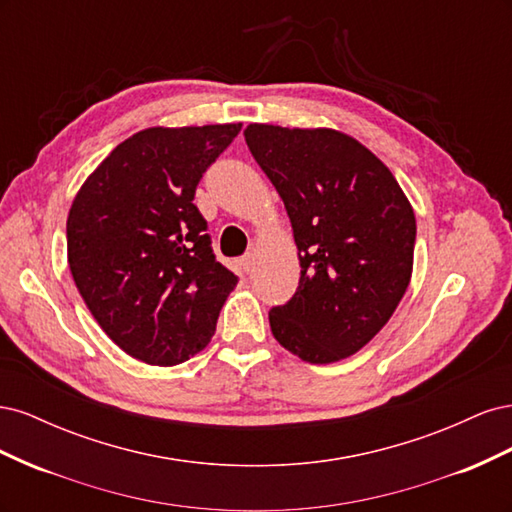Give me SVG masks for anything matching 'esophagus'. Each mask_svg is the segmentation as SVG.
Segmentation results:
<instances>
[{"label":"esophagus","instance_id":"1","mask_svg":"<svg viewBox=\"0 0 512 512\" xmlns=\"http://www.w3.org/2000/svg\"><path fill=\"white\" fill-rule=\"evenodd\" d=\"M254 265H256V254H254V252H247V254L241 258V267H243V271H245V273H250V271L254 269Z\"/></svg>","mask_w":512,"mask_h":512}]
</instances>
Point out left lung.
<instances>
[{"mask_svg": "<svg viewBox=\"0 0 512 512\" xmlns=\"http://www.w3.org/2000/svg\"><path fill=\"white\" fill-rule=\"evenodd\" d=\"M245 143L282 196L301 280L269 312L277 342L324 365L359 352L410 284L416 220L374 153L335 130L252 123Z\"/></svg>", "mask_w": 512, "mask_h": 512, "instance_id": "left-lung-1", "label": "left lung"}]
</instances>
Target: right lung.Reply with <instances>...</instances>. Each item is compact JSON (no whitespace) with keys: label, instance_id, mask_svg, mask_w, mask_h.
Instances as JSON below:
<instances>
[{"label":"right lung","instance_id":"1","mask_svg":"<svg viewBox=\"0 0 512 512\" xmlns=\"http://www.w3.org/2000/svg\"><path fill=\"white\" fill-rule=\"evenodd\" d=\"M241 123L149 128L117 145L76 194L68 262L89 312L134 359L203 350L239 277L218 262L194 194Z\"/></svg>","mask_w":512,"mask_h":512}]
</instances>
